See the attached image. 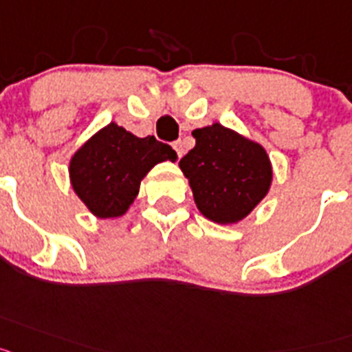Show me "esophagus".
<instances>
[{
  "instance_id": "1",
  "label": "esophagus",
  "mask_w": 352,
  "mask_h": 352,
  "mask_svg": "<svg viewBox=\"0 0 352 352\" xmlns=\"http://www.w3.org/2000/svg\"><path fill=\"white\" fill-rule=\"evenodd\" d=\"M173 151L177 152V155H179V159L182 157V155H184V145H182V142H175L173 143Z\"/></svg>"
}]
</instances>
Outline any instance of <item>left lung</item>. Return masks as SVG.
I'll return each instance as SVG.
<instances>
[{"instance_id": "8db88e82", "label": "left lung", "mask_w": 352, "mask_h": 352, "mask_svg": "<svg viewBox=\"0 0 352 352\" xmlns=\"http://www.w3.org/2000/svg\"><path fill=\"white\" fill-rule=\"evenodd\" d=\"M195 148L179 161L195 204L207 219L232 225L244 219L267 195L273 166L261 143L221 124L193 131Z\"/></svg>"}]
</instances>
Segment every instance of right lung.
<instances>
[{
	"label": "right lung",
	"mask_w": 352,
	"mask_h": 352,
	"mask_svg": "<svg viewBox=\"0 0 352 352\" xmlns=\"http://www.w3.org/2000/svg\"><path fill=\"white\" fill-rule=\"evenodd\" d=\"M163 161H177L172 146L154 136L138 138L111 122L72 155L70 184L94 216L118 218L136 200L143 177Z\"/></svg>",
	"instance_id": "right-lung-1"
}]
</instances>
